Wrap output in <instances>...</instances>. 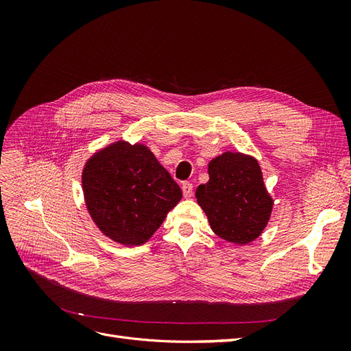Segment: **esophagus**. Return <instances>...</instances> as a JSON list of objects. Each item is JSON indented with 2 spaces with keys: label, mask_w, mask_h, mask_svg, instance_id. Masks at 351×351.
<instances>
[{
  "label": "esophagus",
  "mask_w": 351,
  "mask_h": 351,
  "mask_svg": "<svg viewBox=\"0 0 351 351\" xmlns=\"http://www.w3.org/2000/svg\"><path fill=\"white\" fill-rule=\"evenodd\" d=\"M182 190H183V196L184 197H190L193 195V184L189 183V182H184L182 184Z\"/></svg>",
  "instance_id": "esophagus-1"
}]
</instances>
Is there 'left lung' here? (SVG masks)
<instances>
[{
    "instance_id": "obj_1",
    "label": "left lung",
    "mask_w": 351,
    "mask_h": 351,
    "mask_svg": "<svg viewBox=\"0 0 351 351\" xmlns=\"http://www.w3.org/2000/svg\"><path fill=\"white\" fill-rule=\"evenodd\" d=\"M209 182L196 189L212 231L226 241L247 244L268 226L274 200L256 158L224 152L208 164Z\"/></svg>"
}]
</instances>
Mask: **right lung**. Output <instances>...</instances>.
<instances>
[{
  "label": "right lung",
  "mask_w": 351,
  "mask_h": 351,
  "mask_svg": "<svg viewBox=\"0 0 351 351\" xmlns=\"http://www.w3.org/2000/svg\"><path fill=\"white\" fill-rule=\"evenodd\" d=\"M82 187L89 215L104 236L141 246L182 199V189L142 143L114 142L83 167Z\"/></svg>",
  "instance_id": "right-lung-1"
}]
</instances>
